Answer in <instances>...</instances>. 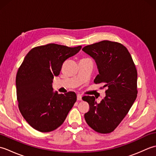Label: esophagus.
<instances>
[{
	"label": "esophagus",
	"mask_w": 156,
	"mask_h": 156,
	"mask_svg": "<svg viewBox=\"0 0 156 156\" xmlns=\"http://www.w3.org/2000/svg\"><path fill=\"white\" fill-rule=\"evenodd\" d=\"M77 100L78 101H82V95L80 94H77Z\"/></svg>",
	"instance_id": "1"
}]
</instances>
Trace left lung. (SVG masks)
<instances>
[{
    "mask_svg": "<svg viewBox=\"0 0 156 156\" xmlns=\"http://www.w3.org/2000/svg\"><path fill=\"white\" fill-rule=\"evenodd\" d=\"M97 63L99 74L95 84L107 87L106 97L97 103L94 97L82 100L90 106L84 114L87 124L100 133L113 131L122 121L137 98V72L130 53L120 43L102 41L82 48Z\"/></svg>",
    "mask_w": 156,
    "mask_h": 156,
    "instance_id": "8db88e82",
    "label": "left lung"
}]
</instances>
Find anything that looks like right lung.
Returning <instances> with one entry per match:
<instances>
[{"instance_id":"add662e5","label":"right lung","mask_w":156,"mask_h":156,"mask_svg":"<svg viewBox=\"0 0 156 156\" xmlns=\"http://www.w3.org/2000/svg\"><path fill=\"white\" fill-rule=\"evenodd\" d=\"M82 46L49 44L31 49L16 76L19 111L35 130L49 132L59 127L76 101L74 92L58 94L52 82L66 59L80 50Z\"/></svg>"}]
</instances>
